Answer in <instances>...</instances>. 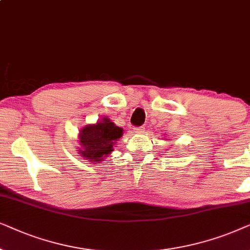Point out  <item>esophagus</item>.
Listing matches in <instances>:
<instances>
[{
    "label": "esophagus",
    "mask_w": 250,
    "mask_h": 250,
    "mask_svg": "<svg viewBox=\"0 0 250 250\" xmlns=\"http://www.w3.org/2000/svg\"><path fill=\"white\" fill-rule=\"evenodd\" d=\"M145 128L144 127H135L134 128V132H136V134H141V132H144Z\"/></svg>",
    "instance_id": "34e87169"
}]
</instances>
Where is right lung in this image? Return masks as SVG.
<instances>
[{
  "mask_svg": "<svg viewBox=\"0 0 250 250\" xmlns=\"http://www.w3.org/2000/svg\"><path fill=\"white\" fill-rule=\"evenodd\" d=\"M122 135L123 129L116 127L108 118H103L95 125H86L79 134V154L88 161L99 164L113 152Z\"/></svg>",
  "mask_w": 250,
  "mask_h": 250,
  "instance_id": "1",
  "label": "right lung"
}]
</instances>
